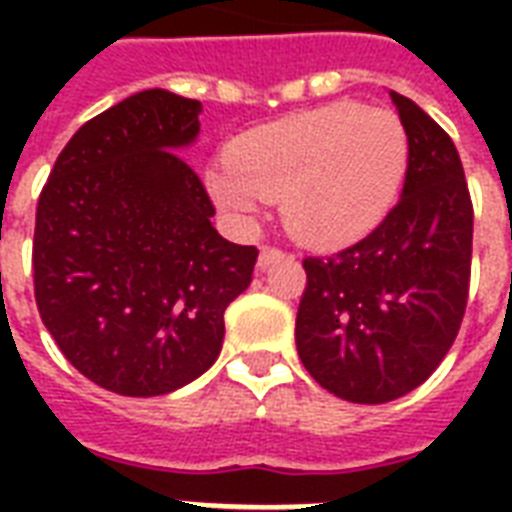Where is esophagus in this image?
I'll list each match as a JSON object with an SVG mask.
<instances>
[{
  "label": "esophagus",
  "mask_w": 512,
  "mask_h": 512,
  "mask_svg": "<svg viewBox=\"0 0 512 512\" xmlns=\"http://www.w3.org/2000/svg\"><path fill=\"white\" fill-rule=\"evenodd\" d=\"M284 255H287V252L279 247H263L260 249V257H257V268H260V271H265L268 265L276 263V260H281Z\"/></svg>",
  "instance_id": "esophagus-1"
}]
</instances>
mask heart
I'll return each instance as SVG.
<instances>
[{
  "label": "heart",
  "instance_id": "1",
  "mask_svg": "<svg viewBox=\"0 0 512 512\" xmlns=\"http://www.w3.org/2000/svg\"><path fill=\"white\" fill-rule=\"evenodd\" d=\"M404 124L385 108L332 103L252 130L209 172L212 199L247 223L281 199L287 231L311 247L361 239L388 215L406 172Z\"/></svg>",
  "mask_w": 512,
  "mask_h": 512
}]
</instances>
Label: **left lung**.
<instances>
[{
	"mask_svg": "<svg viewBox=\"0 0 512 512\" xmlns=\"http://www.w3.org/2000/svg\"><path fill=\"white\" fill-rule=\"evenodd\" d=\"M409 140L401 199L369 236L305 257L297 353L353 404H385L428 380L460 332L473 257V201L452 138L390 92Z\"/></svg>",
	"mask_w": 512,
	"mask_h": 512,
	"instance_id": "8db88e82",
	"label": "left lung"
}]
</instances>
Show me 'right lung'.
<instances>
[{
    "label": "right lung",
    "instance_id": "right-lung-1",
    "mask_svg": "<svg viewBox=\"0 0 512 512\" xmlns=\"http://www.w3.org/2000/svg\"><path fill=\"white\" fill-rule=\"evenodd\" d=\"M199 114L175 92L130 95L76 130L39 193V316L63 356L119 396H164L207 372L255 271L257 249L212 228L215 207L177 154Z\"/></svg>",
    "mask_w": 512,
    "mask_h": 512
}]
</instances>
